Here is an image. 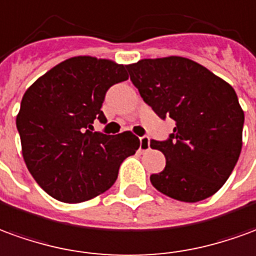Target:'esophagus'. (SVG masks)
<instances>
[{"instance_id": "1", "label": "esophagus", "mask_w": 256, "mask_h": 256, "mask_svg": "<svg viewBox=\"0 0 256 256\" xmlns=\"http://www.w3.org/2000/svg\"><path fill=\"white\" fill-rule=\"evenodd\" d=\"M148 148H150V138L142 136L140 138V148H139V150L140 152H146Z\"/></svg>"}]
</instances>
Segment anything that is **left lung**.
<instances>
[{"mask_svg":"<svg viewBox=\"0 0 256 256\" xmlns=\"http://www.w3.org/2000/svg\"><path fill=\"white\" fill-rule=\"evenodd\" d=\"M128 72L143 100L176 126L150 148L166 156V168L150 176L162 194L197 202L215 194L240 157L244 112L232 85L188 58L142 59Z\"/></svg>","mask_w":256,"mask_h":256,"instance_id":"left-lung-1","label":"left lung"}]
</instances>
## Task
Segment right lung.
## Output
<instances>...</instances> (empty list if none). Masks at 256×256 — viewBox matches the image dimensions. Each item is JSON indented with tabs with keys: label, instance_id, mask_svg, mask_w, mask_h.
<instances>
[{
	"label": "right lung",
	"instance_id": "right-lung-1",
	"mask_svg": "<svg viewBox=\"0 0 256 256\" xmlns=\"http://www.w3.org/2000/svg\"><path fill=\"white\" fill-rule=\"evenodd\" d=\"M128 66L76 56L41 76L24 92L16 126L22 153L36 182L63 202H82L108 190L121 162L140 142L132 132H94L108 90L128 80Z\"/></svg>",
	"mask_w": 256,
	"mask_h": 256
}]
</instances>
